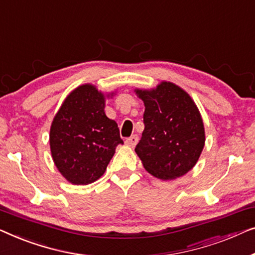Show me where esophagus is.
<instances>
[{"label": "esophagus", "instance_id": "1", "mask_svg": "<svg viewBox=\"0 0 255 255\" xmlns=\"http://www.w3.org/2000/svg\"><path fill=\"white\" fill-rule=\"evenodd\" d=\"M137 141H138V136L137 135H131L130 137L127 138L125 142H126L127 145L131 146V148H134V146L136 145V143H137Z\"/></svg>", "mask_w": 255, "mask_h": 255}]
</instances>
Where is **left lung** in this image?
<instances>
[{
	"mask_svg": "<svg viewBox=\"0 0 255 255\" xmlns=\"http://www.w3.org/2000/svg\"><path fill=\"white\" fill-rule=\"evenodd\" d=\"M143 100L144 130L135 151L153 177L168 180L191 171L202 152L206 136L195 103L171 82L152 90H135Z\"/></svg>",
	"mask_w": 255,
	"mask_h": 255,
	"instance_id": "left-lung-1",
	"label": "left lung"
}]
</instances>
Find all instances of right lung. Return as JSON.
<instances>
[{"label":"right lung","instance_id":"right-lung-1","mask_svg":"<svg viewBox=\"0 0 255 255\" xmlns=\"http://www.w3.org/2000/svg\"><path fill=\"white\" fill-rule=\"evenodd\" d=\"M105 97L84 84L64 99L53 119L49 144L55 166L74 185H88L106 171L123 144L119 128L105 114Z\"/></svg>","mask_w":255,"mask_h":255}]
</instances>
